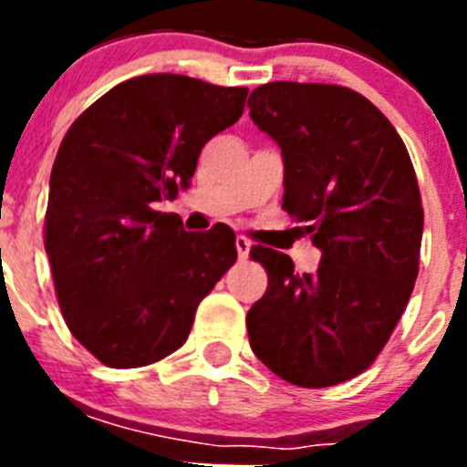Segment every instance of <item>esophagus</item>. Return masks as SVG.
Returning a JSON list of instances; mask_svg holds the SVG:
<instances>
[{
    "label": "esophagus",
    "mask_w": 467,
    "mask_h": 467,
    "mask_svg": "<svg viewBox=\"0 0 467 467\" xmlns=\"http://www.w3.org/2000/svg\"><path fill=\"white\" fill-rule=\"evenodd\" d=\"M250 247H253V243L247 241L245 236H236V250H238V257H241V259H247V254H250Z\"/></svg>",
    "instance_id": "1"
}]
</instances>
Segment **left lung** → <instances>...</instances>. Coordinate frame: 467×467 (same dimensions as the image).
<instances>
[{"instance_id":"obj_1","label":"left lung","mask_w":467,"mask_h":467,"mask_svg":"<svg viewBox=\"0 0 467 467\" xmlns=\"http://www.w3.org/2000/svg\"><path fill=\"white\" fill-rule=\"evenodd\" d=\"M247 100L285 161L283 208L320 247L316 274L250 250L269 274L245 325L254 356L285 381L327 388L377 360L419 275L423 205L393 123L344 86L274 81Z\"/></svg>"}]
</instances>
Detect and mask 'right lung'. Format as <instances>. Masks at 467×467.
Masks as SVG:
<instances>
[{"instance_id":"obj_1","label":"right lung","mask_w":467,"mask_h":467,"mask_svg":"<svg viewBox=\"0 0 467 467\" xmlns=\"http://www.w3.org/2000/svg\"><path fill=\"white\" fill-rule=\"evenodd\" d=\"M247 88L144 74L107 90L65 133L44 247L74 339L114 369L163 360L236 262L229 229L189 234L161 213L189 187L203 144L241 119Z\"/></svg>"}]
</instances>
